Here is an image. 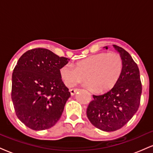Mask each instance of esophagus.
<instances>
[{
	"label": "esophagus",
	"mask_w": 153,
	"mask_h": 153,
	"mask_svg": "<svg viewBox=\"0 0 153 153\" xmlns=\"http://www.w3.org/2000/svg\"><path fill=\"white\" fill-rule=\"evenodd\" d=\"M79 91V89L78 88H74V89H71L70 90V93H71V95H74L75 94L76 92H78Z\"/></svg>",
	"instance_id": "1"
}]
</instances>
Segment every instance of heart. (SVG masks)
Segmentation results:
<instances>
[{"instance_id": "b5f03b06", "label": "heart", "mask_w": 153, "mask_h": 153, "mask_svg": "<svg viewBox=\"0 0 153 153\" xmlns=\"http://www.w3.org/2000/svg\"><path fill=\"white\" fill-rule=\"evenodd\" d=\"M123 58L115 52L100 53L79 60L75 66L65 64L60 75L65 85L73 87L86 78L83 84L93 93H98L113 88L122 74Z\"/></svg>"}]
</instances>
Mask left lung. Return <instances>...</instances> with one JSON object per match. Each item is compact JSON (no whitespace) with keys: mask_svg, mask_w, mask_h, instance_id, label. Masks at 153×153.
Masks as SVG:
<instances>
[{"mask_svg":"<svg viewBox=\"0 0 153 153\" xmlns=\"http://www.w3.org/2000/svg\"><path fill=\"white\" fill-rule=\"evenodd\" d=\"M113 47L123 58L122 74L111 90L93 95L86 111L90 122L106 132L120 129L132 118L139 108L142 93L138 66L126 50L116 45Z\"/></svg>","mask_w":153,"mask_h":153,"instance_id":"left-lung-1","label":"left lung"}]
</instances>
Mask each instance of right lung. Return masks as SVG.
<instances>
[{
    "label": "right lung",
    "instance_id": "obj_1",
    "mask_svg": "<svg viewBox=\"0 0 153 153\" xmlns=\"http://www.w3.org/2000/svg\"><path fill=\"white\" fill-rule=\"evenodd\" d=\"M68 60L42 48L29 50L18 60L11 98L18 118L27 128L47 130L60 118L71 93L60 69Z\"/></svg>",
    "mask_w": 153,
    "mask_h": 153
}]
</instances>
